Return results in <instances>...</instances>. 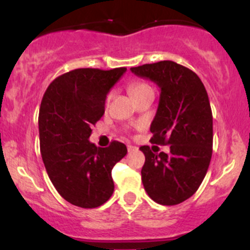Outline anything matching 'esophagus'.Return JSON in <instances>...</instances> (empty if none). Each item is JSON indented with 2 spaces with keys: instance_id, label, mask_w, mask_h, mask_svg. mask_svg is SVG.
Returning <instances> with one entry per match:
<instances>
[{
  "instance_id": "obj_1",
  "label": "esophagus",
  "mask_w": 250,
  "mask_h": 250,
  "mask_svg": "<svg viewBox=\"0 0 250 250\" xmlns=\"http://www.w3.org/2000/svg\"><path fill=\"white\" fill-rule=\"evenodd\" d=\"M127 148H128V152H132V151L138 150L137 146H133V145H127Z\"/></svg>"
}]
</instances>
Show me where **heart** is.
<instances>
[{
    "mask_svg": "<svg viewBox=\"0 0 250 250\" xmlns=\"http://www.w3.org/2000/svg\"><path fill=\"white\" fill-rule=\"evenodd\" d=\"M129 92L130 94H132L133 98L138 97V95L140 94H144V93H147V92H152V88L150 87V85H147L146 83H143V82H135L133 83L132 85L129 87ZM111 98V94L107 95V102L110 100Z\"/></svg>",
    "mask_w": 250,
    "mask_h": 250,
    "instance_id": "1",
    "label": "heart"
}]
</instances>
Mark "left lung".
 Here are the masks:
<instances>
[{
	"instance_id": "left-lung-1",
	"label": "left lung",
	"mask_w": 250,
	"mask_h": 250,
	"mask_svg": "<svg viewBox=\"0 0 250 250\" xmlns=\"http://www.w3.org/2000/svg\"><path fill=\"white\" fill-rule=\"evenodd\" d=\"M137 76L160 87V103L151 123V141L170 145V152L141 146L144 188L158 204L175 206L190 198L202 184L213 152V115L201 78L180 64L163 62L130 67Z\"/></svg>"
}]
</instances>
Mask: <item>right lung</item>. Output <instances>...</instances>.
<instances>
[{
    "label": "right lung",
    "mask_w": 250,
    "mask_h": 250,
    "mask_svg": "<svg viewBox=\"0 0 250 250\" xmlns=\"http://www.w3.org/2000/svg\"><path fill=\"white\" fill-rule=\"evenodd\" d=\"M125 67L76 69L57 77L42 99L40 147L50 181L64 200L81 208H97L113 193L111 170L127 153L123 143L109 147L90 143L92 125L105 112L107 93Z\"/></svg>",
    "instance_id": "1"
}]
</instances>
